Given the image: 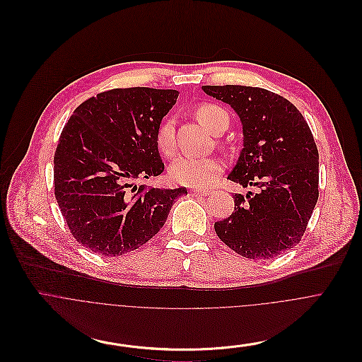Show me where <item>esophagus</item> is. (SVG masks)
<instances>
[{
	"instance_id": "obj_1",
	"label": "esophagus",
	"mask_w": 362,
	"mask_h": 362,
	"mask_svg": "<svg viewBox=\"0 0 362 362\" xmlns=\"http://www.w3.org/2000/svg\"><path fill=\"white\" fill-rule=\"evenodd\" d=\"M189 194L194 195V197L195 195H206V194H209V191L208 189H191Z\"/></svg>"
}]
</instances>
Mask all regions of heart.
Here are the masks:
<instances>
[{"mask_svg": "<svg viewBox=\"0 0 362 362\" xmlns=\"http://www.w3.org/2000/svg\"><path fill=\"white\" fill-rule=\"evenodd\" d=\"M197 119L212 134L223 129L224 122L228 124V117L226 111L214 104H201L195 110ZM174 121L164 119L157 131V146L158 150L170 156L175 147ZM224 170L223 160L216 157L209 158H192L180 157L170 165L168 175L175 184L189 187V188H205Z\"/></svg>", "mask_w": 362, "mask_h": 362, "instance_id": "obj_1", "label": "heart"}]
</instances>
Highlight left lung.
Wrapping results in <instances>:
<instances>
[{
	"mask_svg": "<svg viewBox=\"0 0 362 362\" xmlns=\"http://www.w3.org/2000/svg\"><path fill=\"white\" fill-rule=\"evenodd\" d=\"M231 105L243 124L244 148L228 180L257 192L234 195V212L214 224L237 254L269 259L296 247L318 201V150L294 104L258 87L204 86Z\"/></svg>",
	"mask_w": 362,
	"mask_h": 362,
	"instance_id": "obj_1",
	"label": "left lung"
}]
</instances>
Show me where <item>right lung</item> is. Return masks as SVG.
Here are the masks:
<instances>
[{
	"label": "right lung",
	"instance_id": "add662e5",
	"mask_svg": "<svg viewBox=\"0 0 362 362\" xmlns=\"http://www.w3.org/2000/svg\"><path fill=\"white\" fill-rule=\"evenodd\" d=\"M178 91L115 88L84 101L65 124L54 156L55 198L74 238L117 257L151 240L187 188L136 187L164 171L157 131Z\"/></svg>",
	"mask_w": 362,
	"mask_h": 362
}]
</instances>
